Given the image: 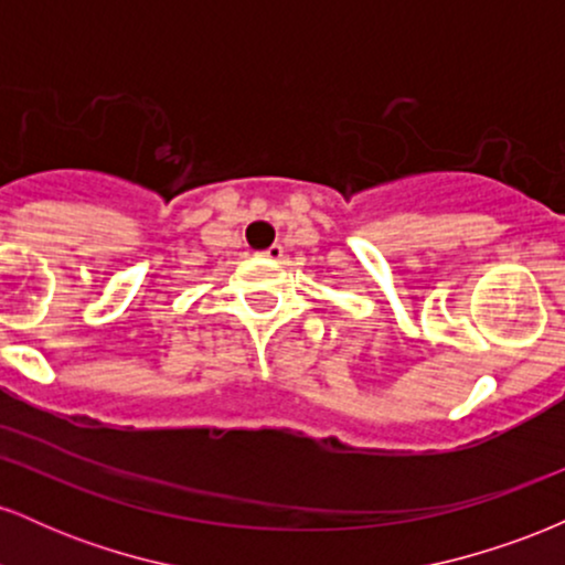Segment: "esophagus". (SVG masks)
<instances>
[{
	"instance_id": "obj_1",
	"label": "esophagus",
	"mask_w": 565,
	"mask_h": 565,
	"mask_svg": "<svg viewBox=\"0 0 565 565\" xmlns=\"http://www.w3.org/2000/svg\"><path fill=\"white\" fill-rule=\"evenodd\" d=\"M263 257H268V260H281V257H284V246L281 244L268 246V249L263 252Z\"/></svg>"
}]
</instances>
